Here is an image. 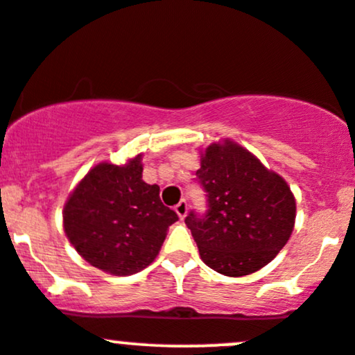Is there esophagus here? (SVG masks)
Segmentation results:
<instances>
[{"label":"esophagus","mask_w":355,"mask_h":355,"mask_svg":"<svg viewBox=\"0 0 355 355\" xmlns=\"http://www.w3.org/2000/svg\"><path fill=\"white\" fill-rule=\"evenodd\" d=\"M175 212H177V216L180 217V219H184V217L187 216V212H189V205H187L185 200L178 202L177 205H175Z\"/></svg>","instance_id":"esophagus-1"}]
</instances>
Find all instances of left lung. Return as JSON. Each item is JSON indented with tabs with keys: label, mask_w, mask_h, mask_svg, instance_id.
<instances>
[{
	"label": "left lung",
	"mask_w": 355,
	"mask_h": 355,
	"mask_svg": "<svg viewBox=\"0 0 355 355\" xmlns=\"http://www.w3.org/2000/svg\"><path fill=\"white\" fill-rule=\"evenodd\" d=\"M200 185L207 192L204 217H185L200 259L224 276H246L285 248L295 227L297 202L285 178L251 151L225 138L200 151Z\"/></svg>",
	"instance_id": "1"
}]
</instances>
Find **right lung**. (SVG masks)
<instances>
[{
  "label": "right lung",
  "mask_w": 355,
  "mask_h": 355,
  "mask_svg": "<svg viewBox=\"0 0 355 355\" xmlns=\"http://www.w3.org/2000/svg\"><path fill=\"white\" fill-rule=\"evenodd\" d=\"M64 232L97 270L130 276L153 263L178 216L143 180V155L124 165L101 162L84 175L64 205Z\"/></svg>",
  "instance_id": "1"
}]
</instances>
